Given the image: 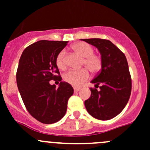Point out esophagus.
Masks as SVG:
<instances>
[{"mask_svg": "<svg viewBox=\"0 0 150 150\" xmlns=\"http://www.w3.org/2000/svg\"><path fill=\"white\" fill-rule=\"evenodd\" d=\"M79 90H80V88H78V87L74 88V92H78Z\"/></svg>", "mask_w": 150, "mask_h": 150, "instance_id": "34e87169", "label": "esophagus"}]
</instances>
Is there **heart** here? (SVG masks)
<instances>
[{"instance_id":"b5f03b06","label":"heart","mask_w":150,"mask_h":150,"mask_svg":"<svg viewBox=\"0 0 150 150\" xmlns=\"http://www.w3.org/2000/svg\"><path fill=\"white\" fill-rule=\"evenodd\" d=\"M72 49L79 55L83 57L82 67L79 70H69L64 75V80L69 84L73 86H80L87 81L90 77L89 71L96 74L102 68V59L100 56L94 53V48L85 42H78L72 45ZM57 67L61 70H64L67 67L65 60V51L62 50L58 54L55 58Z\"/></svg>"}]
</instances>
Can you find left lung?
Listing matches in <instances>:
<instances>
[{"instance_id": "obj_1", "label": "left lung", "mask_w": 150, "mask_h": 150, "mask_svg": "<svg viewBox=\"0 0 150 150\" xmlns=\"http://www.w3.org/2000/svg\"><path fill=\"white\" fill-rule=\"evenodd\" d=\"M98 49L102 68L92 83L100 89L90 88L91 96L85 100L88 112L98 120L107 121L119 114L126 107L132 90V79L127 58L110 40L100 38L81 39Z\"/></svg>"}]
</instances>
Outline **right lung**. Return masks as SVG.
<instances>
[{"label":"right lung","instance_id":"obj_1","mask_svg":"<svg viewBox=\"0 0 150 150\" xmlns=\"http://www.w3.org/2000/svg\"><path fill=\"white\" fill-rule=\"evenodd\" d=\"M67 43L39 40L25 49L19 61L16 78L21 96L29 114L43 124L60 121L73 95L72 86L61 81L55 64L56 57ZM51 79L60 81L59 87L50 85Z\"/></svg>","mask_w":150,"mask_h":150}]
</instances>
